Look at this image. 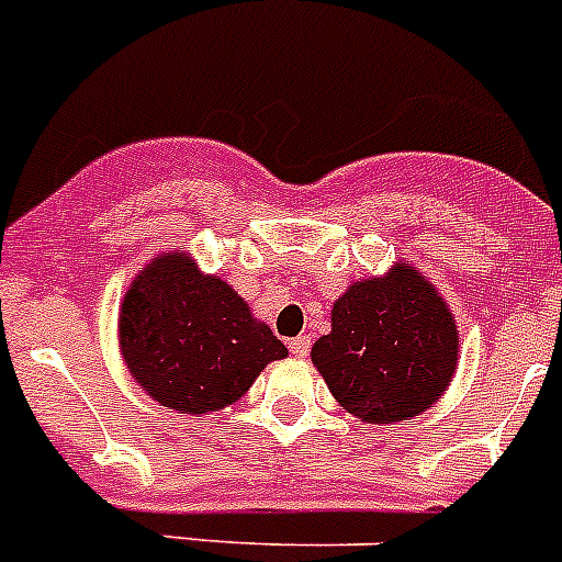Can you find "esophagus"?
<instances>
[{
	"instance_id": "obj_1",
	"label": "esophagus",
	"mask_w": 562,
	"mask_h": 562,
	"mask_svg": "<svg viewBox=\"0 0 562 562\" xmlns=\"http://www.w3.org/2000/svg\"><path fill=\"white\" fill-rule=\"evenodd\" d=\"M310 349H312V337L310 335H297V337H292V340H290V351L295 357H306V355H310Z\"/></svg>"
}]
</instances>
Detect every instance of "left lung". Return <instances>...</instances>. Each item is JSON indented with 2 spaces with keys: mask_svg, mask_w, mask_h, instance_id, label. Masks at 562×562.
<instances>
[{
  "mask_svg": "<svg viewBox=\"0 0 562 562\" xmlns=\"http://www.w3.org/2000/svg\"><path fill=\"white\" fill-rule=\"evenodd\" d=\"M448 306L416 270L349 286L331 310V331L312 362L331 396L366 422H402L430 408L459 360Z\"/></svg>",
  "mask_w": 562,
  "mask_h": 562,
  "instance_id": "left-lung-1",
  "label": "left lung"
}]
</instances>
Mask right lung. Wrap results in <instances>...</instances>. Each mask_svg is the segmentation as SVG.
Instances as JSON below:
<instances>
[{
	"mask_svg": "<svg viewBox=\"0 0 562 562\" xmlns=\"http://www.w3.org/2000/svg\"><path fill=\"white\" fill-rule=\"evenodd\" d=\"M121 349L148 396L182 414L222 411L286 357L225 281L200 276L180 252L154 258L126 292Z\"/></svg>",
	"mask_w": 562,
	"mask_h": 562,
	"instance_id": "obj_1",
	"label": "right lung"
}]
</instances>
